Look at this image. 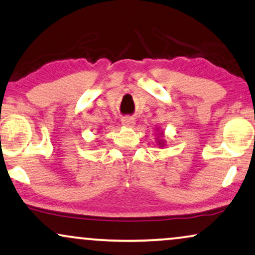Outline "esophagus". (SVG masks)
I'll list each match as a JSON object with an SVG mask.
<instances>
[{
    "instance_id": "esophagus-1",
    "label": "esophagus",
    "mask_w": 255,
    "mask_h": 255,
    "mask_svg": "<svg viewBox=\"0 0 255 255\" xmlns=\"http://www.w3.org/2000/svg\"><path fill=\"white\" fill-rule=\"evenodd\" d=\"M134 118L131 117V116H127V117L122 118V124L125 125V127H133L134 125Z\"/></svg>"
}]
</instances>
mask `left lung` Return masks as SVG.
Returning a JSON list of instances; mask_svg holds the SVG:
<instances>
[{
	"label": "left lung",
	"instance_id": "8db88e82",
	"mask_svg": "<svg viewBox=\"0 0 255 255\" xmlns=\"http://www.w3.org/2000/svg\"><path fill=\"white\" fill-rule=\"evenodd\" d=\"M159 145H164V141H163V140H161V141H160V143H159Z\"/></svg>",
	"mask_w": 255,
	"mask_h": 255
}]
</instances>
